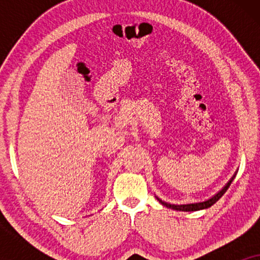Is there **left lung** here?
Masks as SVG:
<instances>
[{
  "label": "left lung",
  "instance_id": "1",
  "mask_svg": "<svg viewBox=\"0 0 260 260\" xmlns=\"http://www.w3.org/2000/svg\"><path fill=\"white\" fill-rule=\"evenodd\" d=\"M236 175H237V172L234 173V175H233L232 177H231L229 182H227V183L225 184V186L222 187V189H221V190H219L218 193L214 194V195H213L212 198H209V199H207V200H205V201H201V202H194V204L175 205V204H169V202L163 201V200H161V199L157 198V197H156V199H157V200H158L159 202H161V204H162L163 206H166V207H168V208L175 209V211H181V212H195V211H201V209H206V208H209V207H211V206L214 205L215 202L218 201L219 199L221 198L222 195L226 193V190L229 189V187L231 186V183H232V181L234 180V177H236Z\"/></svg>",
  "mask_w": 260,
  "mask_h": 260
}]
</instances>
